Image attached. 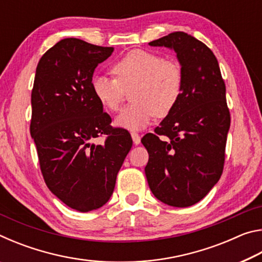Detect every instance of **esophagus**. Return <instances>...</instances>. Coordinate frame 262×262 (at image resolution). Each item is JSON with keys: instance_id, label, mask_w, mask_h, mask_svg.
Wrapping results in <instances>:
<instances>
[{"instance_id": "esophagus-1", "label": "esophagus", "mask_w": 262, "mask_h": 262, "mask_svg": "<svg viewBox=\"0 0 262 262\" xmlns=\"http://www.w3.org/2000/svg\"><path fill=\"white\" fill-rule=\"evenodd\" d=\"M132 139H133V142H134V144H140V142H141V137H140V135L137 134V133H135V132H133L132 133Z\"/></svg>"}]
</instances>
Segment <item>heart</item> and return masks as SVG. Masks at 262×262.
<instances>
[{"instance_id": "1", "label": "heart", "mask_w": 262, "mask_h": 262, "mask_svg": "<svg viewBox=\"0 0 262 262\" xmlns=\"http://www.w3.org/2000/svg\"><path fill=\"white\" fill-rule=\"evenodd\" d=\"M115 78L97 75L92 78L94 95L104 108L115 112L130 92L133 104L115 118V125L128 130H140L156 117L170 114L183 94L184 74L178 62L164 60L156 53L134 50L112 67Z\"/></svg>"}]
</instances>
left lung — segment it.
Listing matches in <instances>:
<instances>
[{
	"instance_id": "1",
	"label": "left lung",
	"mask_w": 262,
	"mask_h": 262,
	"mask_svg": "<svg viewBox=\"0 0 262 262\" xmlns=\"http://www.w3.org/2000/svg\"><path fill=\"white\" fill-rule=\"evenodd\" d=\"M149 45L177 53L184 89L155 134L141 140L149 154L145 176L159 201L189 207L209 193L223 172L230 128L225 84L214 53L192 35L173 32Z\"/></svg>"
}]
</instances>
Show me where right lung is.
I'll return each instance as SVG.
<instances>
[{
	"label": "right lung",
	"instance_id": "obj_1",
	"mask_svg": "<svg viewBox=\"0 0 262 262\" xmlns=\"http://www.w3.org/2000/svg\"><path fill=\"white\" fill-rule=\"evenodd\" d=\"M113 51L66 38L41 56L35 70L30 133L43 180L64 205L82 212L110 200L133 144L126 129L111 126L91 86L96 67ZM101 135L105 142L96 145Z\"/></svg>",
	"mask_w": 262,
	"mask_h": 262
}]
</instances>
